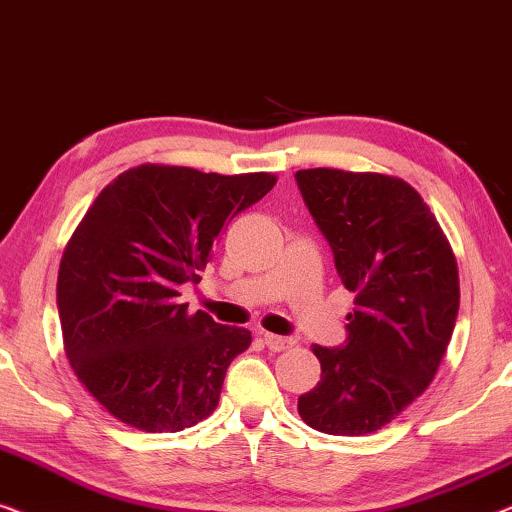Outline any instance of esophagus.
<instances>
[{"mask_svg": "<svg viewBox=\"0 0 512 512\" xmlns=\"http://www.w3.org/2000/svg\"><path fill=\"white\" fill-rule=\"evenodd\" d=\"M264 343H266V348L269 350H273V352H280V350H287L292 345V338H287V336H276V334H269V331H266L264 334Z\"/></svg>", "mask_w": 512, "mask_h": 512, "instance_id": "esophagus-1", "label": "esophagus"}]
</instances>
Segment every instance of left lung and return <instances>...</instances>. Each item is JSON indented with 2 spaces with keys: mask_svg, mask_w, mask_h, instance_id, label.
<instances>
[{
  "mask_svg": "<svg viewBox=\"0 0 512 512\" xmlns=\"http://www.w3.org/2000/svg\"><path fill=\"white\" fill-rule=\"evenodd\" d=\"M294 178L357 306L341 345H313L322 376L299 397V415L325 434H371L436 376L459 311L455 255L401 178L341 169Z\"/></svg>",
  "mask_w": 512,
  "mask_h": 512,
  "instance_id": "left-lung-1",
  "label": "left lung"
}]
</instances>
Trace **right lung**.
I'll list each match as a JSON object with an SVG mask.
<instances>
[{"mask_svg": "<svg viewBox=\"0 0 512 512\" xmlns=\"http://www.w3.org/2000/svg\"><path fill=\"white\" fill-rule=\"evenodd\" d=\"M273 185L271 174L141 164L88 208L62 255L57 313L71 369L120 422L174 434L218 406L253 336L192 315L178 290L199 283L227 222Z\"/></svg>", "mask_w": 512, "mask_h": 512, "instance_id": "add662e5", "label": "right lung"}]
</instances>
